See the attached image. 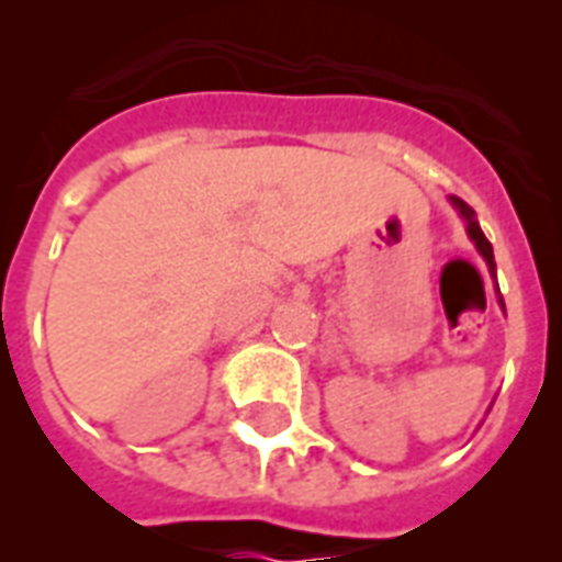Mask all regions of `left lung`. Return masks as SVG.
I'll return each instance as SVG.
<instances>
[{
    "label": "left lung",
    "instance_id": "8db88e82",
    "mask_svg": "<svg viewBox=\"0 0 562 562\" xmlns=\"http://www.w3.org/2000/svg\"><path fill=\"white\" fill-rule=\"evenodd\" d=\"M449 203H452L454 210H458V215H461L463 224H467V236H470L472 245L479 247V254L484 256V262H487L490 273L496 277V259H493V245H490L487 236L481 233L479 218H475V212H472V206H470V203H463L461 198H454V194H449ZM496 291H498V285H496ZM498 306L505 308V300H502V294H498Z\"/></svg>",
    "mask_w": 562,
    "mask_h": 562
}]
</instances>
